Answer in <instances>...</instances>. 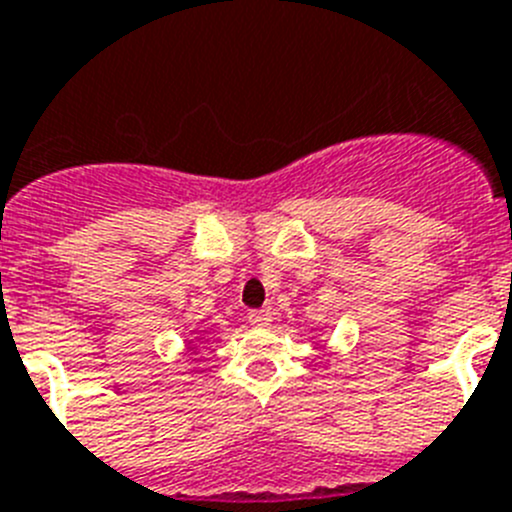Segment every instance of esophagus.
<instances>
[{"label":"esophagus","mask_w":512,"mask_h":512,"mask_svg":"<svg viewBox=\"0 0 512 512\" xmlns=\"http://www.w3.org/2000/svg\"><path fill=\"white\" fill-rule=\"evenodd\" d=\"M271 312L269 310H251L248 312V323L253 325V328H269L271 325Z\"/></svg>","instance_id":"1"}]
</instances>
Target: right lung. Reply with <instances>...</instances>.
<instances>
[{
	"label": "right lung",
	"instance_id": "obj_1",
	"mask_svg": "<svg viewBox=\"0 0 512 512\" xmlns=\"http://www.w3.org/2000/svg\"><path fill=\"white\" fill-rule=\"evenodd\" d=\"M200 336H202V333H200ZM200 336H197V338H189V341H187V348H189V351H192V354H194V351H197V343H200L202 341V338Z\"/></svg>",
	"mask_w": 512,
	"mask_h": 512
}]
</instances>
